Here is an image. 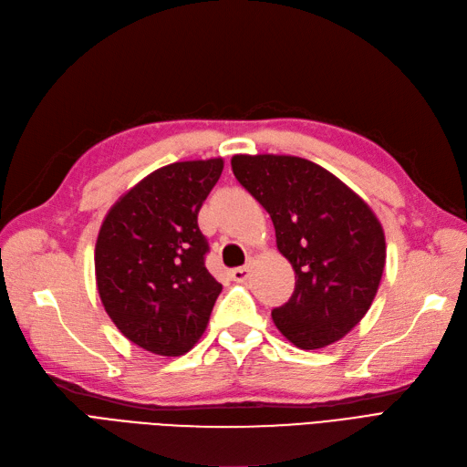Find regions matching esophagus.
I'll use <instances>...</instances> for the list:
<instances>
[{"instance_id": "esophagus-1", "label": "esophagus", "mask_w": 467, "mask_h": 467, "mask_svg": "<svg viewBox=\"0 0 467 467\" xmlns=\"http://www.w3.org/2000/svg\"><path fill=\"white\" fill-rule=\"evenodd\" d=\"M249 272H251V268H249V266H241V268L232 270V272H230V275H232L234 282H237V284H244V282H247Z\"/></svg>"}]
</instances>
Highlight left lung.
Wrapping results in <instances>:
<instances>
[{"label": "left lung", "instance_id": "left-lung-1", "mask_svg": "<svg viewBox=\"0 0 467 467\" xmlns=\"http://www.w3.org/2000/svg\"><path fill=\"white\" fill-rule=\"evenodd\" d=\"M237 182L266 209L295 270L272 320L295 347L324 348L369 310L385 268V234L369 204L320 164L291 155H234Z\"/></svg>", "mask_w": 467, "mask_h": 467}]
</instances>
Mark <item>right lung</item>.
<instances>
[{
	"mask_svg": "<svg viewBox=\"0 0 467 467\" xmlns=\"http://www.w3.org/2000/svg\"><path fill=\"white\" fill-rule=\"evenodd\" d=\"M222 159L183 161L145 176L107 213L96 244V282L126 339L182 357L201 339L222 285L204 268L197 226Z\"/></svg>",
	"mask_w": 467,
	"mask_h": 467,
	"instance_id": "obj_1",
	"label": "right lung"
}]
</instances>
